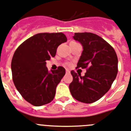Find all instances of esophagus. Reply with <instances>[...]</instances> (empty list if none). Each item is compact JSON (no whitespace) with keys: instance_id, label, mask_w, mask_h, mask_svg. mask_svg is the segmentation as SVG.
<instances>
[{"instance_id":"1","label":"esophagus","mask_w":131,"mask_h":131,"mask_svg":"<svg viewBox=\"0 0 131 131\" xmlns=\"http://www.w3.org/2000/svg\"><path fill=\"white\" fill-rule=\"evenodd\" d=\"M66 73H70V71H69V70H66Z\"/></svg>"}]
</instances>
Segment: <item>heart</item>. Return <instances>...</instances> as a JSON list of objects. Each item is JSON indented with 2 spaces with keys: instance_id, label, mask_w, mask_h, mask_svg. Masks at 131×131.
<instances>
[{
  "instance_id": "1",
  "label": "heart",
  "mask_w": 131,
  "mask_h": 131,
  "mask_svg": "<svg viewBox=\"0 0 131 131\" xmlns=\"http://www.w3.org/2000/svg\"><path fill=\"white\" fill-rule=\"evenodd\" d=\"M66 66H70L71 65H70V63H67Z\"/></svg>"
}]
</instances>
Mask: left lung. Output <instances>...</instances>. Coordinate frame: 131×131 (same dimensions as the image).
<instances>
[{
  "label": "left lung",
  "mask_w": 131,
  "mask_h": 131,
  "mask_svg": "<svg viewBox=\"0 0 131 131\" xmlns=\"http://www.w3.org/2000/svg\"><path fill=\"white\" fill-rule=\"evenodd\" d=\"M73 39L82 45L77 67L87 68L84 76L71 71L73 81L69 88L80 102L92 103L111 88L118 73V58L113 47L105 40L92 33H75Z\"/></svg>",
  "instance_id": "8db88e82"
}]
</instances>
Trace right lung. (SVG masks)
Returning <instances> with one entry per match:
<instances>
[{"label":"right lung","mask_w":131,"mask_h":131,"mask_svg":"<svg viewBox=\"0 0 131 131\" xmlns=\"http://www.w3.org/2000/svg\"><path fill=\"white\" fill-rule=\"evenodd\" d=\"M67 41L62 33H41L31 37L17 49L11 61L13 80L23 98L35 106L53 100L56 89L66 73L63 67L49 71L46 61L55 57Z\"/></svg>","instance_id":"add662e5"}]
</instances>
